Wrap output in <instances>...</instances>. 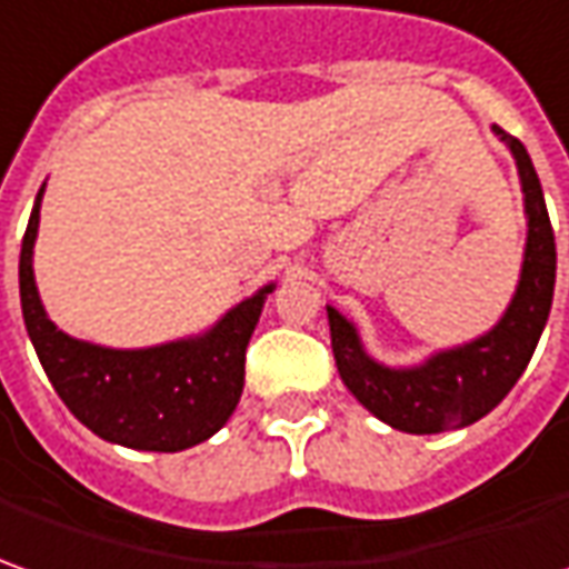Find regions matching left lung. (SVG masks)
Instances as JSON below:
<instances>
[{"label":"left lung","mask_w":569,"mask_h":569,"mask_svg":"<svg viewBox=\"0 0 569 569\" xmlns=\"http://www.w3.org/2000/svg\"><path fill=\"white\" fill-rule=\"evenodd\" d=\"M496 133L511 146L517 158L529 218L520 286L496 330L461 349L439 351L427 365L392 370L370 361L358 342L355 327L336 308H327L339 377L370 415L401 432L430 436V432L458 430L489 415L527 370L551 311L558 252H555V230L545 208L542 183L536 177L523 142L505 133L501 127H496Z\"/></svg>","instance_id":"obj_1"}]
</instances>
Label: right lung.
<instances>
[{
  "instance_id": "add662e5",
  "label": "right lung",
  "mask_w": 569,
  "mask_h": 569,
  "mask_svg": "<svg viewBox=\"0 0 569 569\" xmlns=\"http://www.w3.org/2000/svg\"><path fill=\"white\" fill-rule=\"evenodd\" d=\"M40 196L21 242V308L30 342L58 398L83 427L118 446L139 451H183L211 439L230 420L246 380V346L264 308L258 296L239 301L214 330L199 339L154 349L121 351L90 346L61 333L42 311L33 283V242L40 227Z\"/></svg>"
}]
</instances>
